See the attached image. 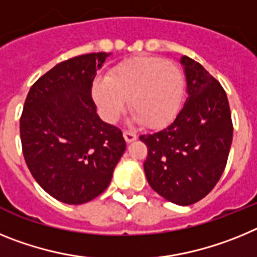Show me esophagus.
<instances>
[{
  "instance_id": "1",
  "label": "esophagus",
  "mask_w": 257,
  "mask_h": 257,
  "mask_svg": "<svg viewBox=\"0 0 257 257\" xmlns=\"http://www.w3.org/2000/svg\"><path fill=\"white\" fill-rule=\"evenodd\" d=\"M123 138L126 140V143H133L138 139V135L135 133H133V131H124Z\"/></svg>"
}]
</instances>
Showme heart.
<instances>
[{
	"label": "heart",
	"mask_w": 257,
	"mask_h": 257,
	"mask_svg": "<svg viewBox=\"0 0 257 257\" xmlns=\"http://www.w3.org/2000/svg\"><path fill=\"white\" fill-rule=\"evenodd\" d=\"M184 79L180 68L171 60L156 56L127 59L106 77L95 79L92 96L101 115L115 122L130 97L131 118L149 127L172 121L180 108Z\"/></svg>",
	"instance_id": "b5f03b06"
}]
</instances>
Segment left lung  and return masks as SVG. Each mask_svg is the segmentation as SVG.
I'll return each mask as SVG.
<instances>
[{"label":"left lung","mask_w":257,"mask_h":257,"mask_svg":"<svg viewBox=\"0 0 257 257\" xmlns=\"http://www.w3.org/2000/svg\"><path fill=\"white\" fill-rule=\"evenodd\" d=\"M180 63L187 100L169 126L140 140L148 147L144 171L152 189L175 205L189 206L207 196L221 178L233 124L221 85L193 59L184 55Z\"/></svg>","instance_id":"8db88e82"}]
</instances>
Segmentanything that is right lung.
Returning a JSON list of instances; mask_svg holds the SVG:
<instances>
[{"mask_svg": "<svg viewBox=\"0 0 257 257\" xmlns=\"http://www.w3.org/2000/svg\"><path fill=\"white\" fill-rule=\"evenodd\" d=\"M109 55L92 52L55 65L32 86L20 117L32 176L68 205L101 194L126 151L122 131L101 121L91 96L96 70Z\"/></svg>", "mask_w": 257, "mask_h": 257, "instance_id": "obj_1", "label": "right lung"}]
</instances>
